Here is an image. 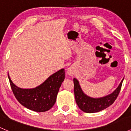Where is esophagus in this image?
Instances as JSON below:
<instances>
[{
	"label": "esophagus",
	"mask_w": 131,
	"mask_h": 131,
	"mask_svg": "<svg viewBox=\"0 0 131 131\" xmlns=\"http://www.w3.org/2000/svg\"><path fill=\"white\" fill-rule=\"evenodd\" d=\"M67 73H68V75H70V76H73V75L74 74L73 70L72 69V68H68V70H67Z\"/></svg>",
	"instance_id": "1"
}]
</instances>
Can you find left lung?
I'll use <instances>...</instances> for the list:
<instances>
[{
	"label": "left lung",
	"instance_id": "1",
	"mask_svg": "<svg viewBox=\"0 0 131 131\" xmlns=\"http://www.w3.org/2000/svg\"><path fill=\"white\" fill-rule=\"evenodd\" d=\"M124 79L121 82L117 89L112 93L101 97H91L83 92L79 82L75 78L73 79L74 94L75 101L79 108L83 112L88 113H96L106 109L112 105L117 99L121 91Z\"/></svg>",
	"mask_w": 131,
	"mask_h": 131
}]
</instances>
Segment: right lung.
<instances>
[{"label": "right lung", "mask_w": 131, "mask_h": 131, "mask_svg": "<svg viewBox=\"0 0 131 131\" xmlns=\"http://www.w3.org/2000/svg\"><path fill=\"white\" fill-rule=\"evenodd\" d=\"M64 76L65 72L63 68L51 75L39 86L22 89L12 82L8 74L12 91L17 100L28 109L37 112H46L54 106Z\"/></svg>", "instance_id": "right-lung-1"}]
</instances>
